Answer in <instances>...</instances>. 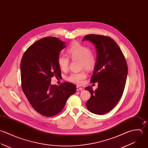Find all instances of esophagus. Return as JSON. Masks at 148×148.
Wrapping results in <instances>:
<instances>
[{
    "instance_id": "34e87169",
    "label": "esophagus",
    "mask_w": 148,
    "mask_h": 148,
    "mask_svg": "<svg viewBox=\"0 0 148 148\" xmlns=\"http://www.w3.org/2000/svg\"><path fill=\"white\" fill-rule=\"evenodd\" d=\"M83 88L80 87H79V86H77L76 87V90L78 91H83Z\"/></svg>"
}]
</instances>
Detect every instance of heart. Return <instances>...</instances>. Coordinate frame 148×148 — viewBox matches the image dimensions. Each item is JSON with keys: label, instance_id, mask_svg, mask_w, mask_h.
<instances>
[{"label": "heart", "instance_id": "heart-1", "mask_svg": "<svg viewBox=\"0 0 148 148\" xmlns=\"http://www.w3.org/2000/svg\"><path fill=\"white\" fill-rule=\"evenodd\" d=\"M66 54L72 60L79 59L82 67L88 71L94 69L97 64V57L95 52L84 45L77 41L72 42L66 49ZM69 60L68 57L61 56L58 58V64L61 69L65 71L68 68ZM87 77V73L84 70L71 73L66 78L72 83L81 84Z\"/></svg>", "mask_w": 148, "mask_h": 148}]
</instances>
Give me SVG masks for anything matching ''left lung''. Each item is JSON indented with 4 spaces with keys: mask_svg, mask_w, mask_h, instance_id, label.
Instances as JSON below:
<instances>
[{
    "mask_svg": "<svg viewBox=\"0 0 148 148\" xmlns=\"http://www.w3.org/2000/svg\"><path fill=\"white\" fill-rule=\"evenodd\" d=\"M92 43L97 50V64L91 82L98 83V87L86 90L91 94L86 102L87 109L91 112L103 115L111 110L121 98L126 84L127 65L117 44L112 38L101 35L88 34L83 41Z\"/></svg>",
    "mask_w": 148,
    "mask_h": 148,
    "instance_id": "1",
    "label": "left lung"
}]
</instances>
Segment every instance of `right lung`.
<instances>
[{"mask_svg":"<svg viewBox=\"0 0 148 148\" xmlns=\"http://www.w3.org/2000/svg\"><path fill=\"white\" fill-rule=\"evenodd\" d=\"M65 48V42L57 38L45 37L29 47L21 60L22 90L33 108L46 116L61 111L67 99L76 91L70 83L59 86L50 83L53 76L61 77L58 58Z\"/></svg>","mask_w":148,"mask_h":148,"instance_id":"obj_1","label":"right lung"}]
</instances>
